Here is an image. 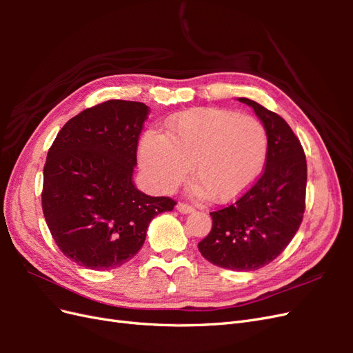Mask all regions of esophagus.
<instances>
[{
    "mask_svg": "<svg viewBox=\"0 0 353 353\" xmlns=\"http://www.w3.org/2000/svg\"><path fill=\"white\" fill-rule=\"evenodd\" d=\"M176 209L181 212V213H191L194 210L193 206H190L188 203H184V201H179L176 205Z\"/></svg>",
    "mask_w": 353,
    "mask_h": 353,
    "instance_id": "1",
    "label": "esophagus"
}]
</instances>
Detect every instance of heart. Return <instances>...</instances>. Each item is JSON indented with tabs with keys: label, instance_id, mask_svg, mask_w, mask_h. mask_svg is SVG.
I'll return each instance as SVG.
<instances>
[{
	"label": "heart",
	"instance_id": "b5f03b06",
	"mask_svg": "<svg viewBox=\"0 0 353 353\" xmlns=\"http://www.w3.org/2000/svg\"><path fill=\"white\" fill-rule=\"evenodd\" d=\"M266 148V131L256 117L199 108L170 117L165 135L148 131L140 144V165L160 193L174 191L191 165V175L197 179L191 193L227 203L258 179Z\"/></svg>",
	"mask_w": 353,
	"mask_h": 353
}]
</instances>
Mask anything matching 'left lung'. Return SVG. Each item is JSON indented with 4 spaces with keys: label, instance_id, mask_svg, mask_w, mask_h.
<instances>
[{
    "label": "left lung",
    "instance_id": "left-lung-1",
    "mask_svg": "<svg viewBox=\"0 0 353 353\" xmlns=\"http://www.w3.org/2000/svg\"><path fill=\"white\" fill-rule=\"evenodd\" d=\"M239 101L253 108L265 126V168L237 201L210 212L212 230L199 250L221 268L254 271L272 262L301 227L307 168L301 141L280 114L249 99Z\"/></svg>",
    "mask_w": 353,
    "mask_h": 353
}]
</instances>
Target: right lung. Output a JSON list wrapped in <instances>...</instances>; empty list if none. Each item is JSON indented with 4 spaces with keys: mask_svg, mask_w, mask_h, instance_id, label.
Masks as SVG:
<instances>
[{
    "mask_svg": "<svg viewBox=\"0 0 353 353\" xmlns=\"http://www.w3.org/2000/svg\"><path fill=\"white\" fill-rule=\"evenodd\" d=\"M148 108L109 100L77 114L57 134L44 166L42 212L59 249L90 270H113L138 253L150 221L172 210L132 183Z\"/></svg>",
    "mask_w": 353,
    "mask_h": 353,
    "instance_id": "add662e5",
    "label": "right lung"
}]
</instances>
